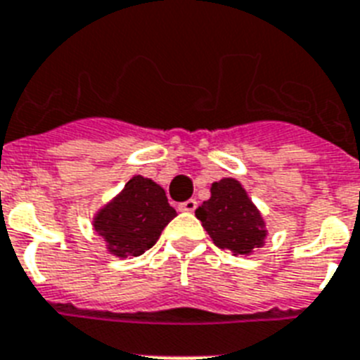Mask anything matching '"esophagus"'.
Wrapping results in <instances>:
<instances>
[{
	"label": "esophagus",
	"instance_id": "esophagus-1",
	"mask_svg": "<svg viewBox=\"0 0 360 360\" xmlns=\"http://www.w3.org/2000/svg\"><path fill=\"white\" fill-rule=\"evenodd\" d=\"M198 207V201L195 200H186L183 203H179V210H185V212H192Z\"/></svg>",
	"mask_w": 360,
	"mask_h": 360
}]
</instances>
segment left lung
<instances>
[{"label":"left lung","instance_id":"obj_1","mask_svg":"<svg viewBox=\"0 0 360 360\" xmlns=\"http://www.w3.org/2000/svg\"><path fill=\"white\" fill-rule=\"evenodd\" d=\"M195 216L216 246L238 255L251 253L253 248L261 246L266 236L259 210L235 179L212 183L210 200L195 209Z\"/></svg>","mask_w":360,"mask_h":360}]
</instances>
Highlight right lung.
<instances>
[{
  "instance_id": "1",
  "label": "right lung",
  "mask_w": 360,
  "mask_h": 360,
  "mask_svg": "<svg viewBox=\"0 0 360 360\" xmlns=\"http://www.w3.org/2000/svg\"><path fill=\"white\" fill-rule=\"evenodd\" d=\"M175 216L166 192L146 177H133L124 192L96 216L94 227L109 251L118 257H139L155 246Z\"/></svg>"
}]
</instances>
